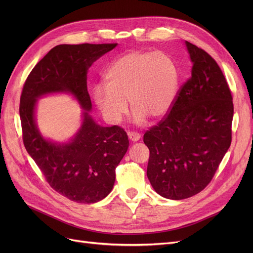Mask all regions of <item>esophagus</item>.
Instances as JSON below:
<instances>
[{"label": "esophagus", "instance_id": "obj_1", "mask_svg": "<svg viewBox=\"0 0 253 253\" xmlns=\"http://www.w3.org/2000/svg\"><path fill=\"white\" fill-rule=\"evenodd\" d=\"M128 137L131 141H138L140 139V134L137 133V132H128Z\"/></svg>", "mask_w": 253, "mask_h": 253}]
</instances>
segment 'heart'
I'll list each match as a JSON object with an SVG mask.
<instances>
[{"label": "heart", "instance_id": "1", "mask_svg": "<svg viewBox=\"0 0 253 253\" xmlns=\"http://www.w3.org/2000/svg\"><path fill=\"white\" fill-rule=\"evenodd\" d=\"M104 86L93 89V99L104 119L119 124L128 112L134 121L164 117L173 104L179 75L172 58L162 52L132 51L111 63L103 76Z\"/></svg>", "mask_w": 253, "mask_h": 253}]
</instances>
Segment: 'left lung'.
Here are the masks:
<instances>
[{"label": "left lung", "instance_id": "8db88e82", "mask_svg": "<svg viewBox=\"0 0 253 253\" xmlns=\"http://www.w3.org/2000/svg\"><path fill=\"white\" fill-rule=\"evenodd\" d=\"M191 78L167 116L143 135L150 150L147 175L164 198L182 200L204 190L232 141L233 97L225 78L207 52L185 41Z\"/></svg>", "mask_w": 253, "mask_h": 253}]
</instances>
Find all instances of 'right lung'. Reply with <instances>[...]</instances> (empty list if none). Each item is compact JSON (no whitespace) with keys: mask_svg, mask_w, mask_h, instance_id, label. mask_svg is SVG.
Wrapping results in <instances>:
<instances>
[{"mask_svg":"<svg viewBox=\"0 0 253 253\" xmlns=\"http://www.w3.org/2000/svg\"><path fill=\"white\" fill-rule=\"evenodd\" d=\"M117 44L58 45L40 60L23 85L19 115L24 147L50 187L70 200L91 204L113 190L116 167L129 140L119 126L102 127L89 115L87 71ZM51 92H71L84 110L83 125L69 142L46 140L34 118L37 98Z\"/></svg>","mask_w":253,"mask_h":253,"instance_id":"obj_1","label":"right lung"}]
</instances>
